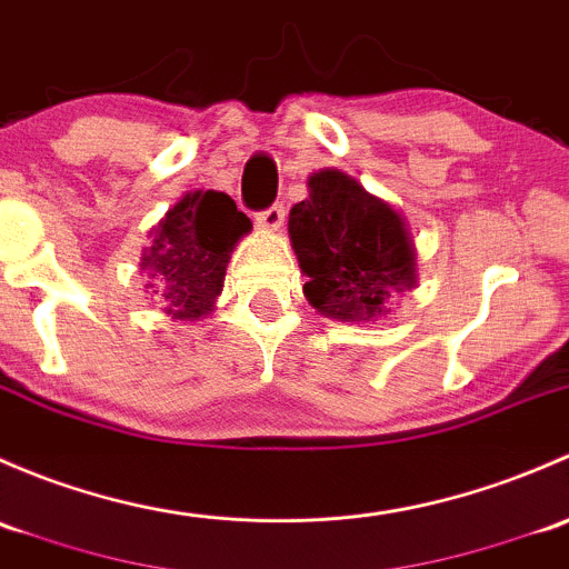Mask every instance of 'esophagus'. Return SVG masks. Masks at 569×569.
I'll use <instances>...</instances> for the list:
<instances>
[{
  "instance_id": "34e87169",
  "label": "esophagus",
  "mask_w": 569,
  "mask_h": 569,
  "mask_svg": "<svg viewBox=\"0 0 569 569\" xmlns=\"http://www.w3.org/2000/svg\"><path fill=\"white\" fill-rule=\"evenodd\" d=\"M254 224L260 227V230L277 232L279 227L284 224V208H282V204H271L268 210H260V213L254 216Z\"/></svg>"
}]
</instances>
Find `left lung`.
I'll return each instance as SVG.
<instances>
[{
  "mask_svg": "<svg viewBox=\"0 0 569 569\" xmlns=\"http://www.w3.org/2000/svg\"><path fill=\"white\" fill-rule=\"evenodd\" d=\"M309 197L292 204L287 232L303 277V296L323 318L375 323L389 303L419 282L408 221L342 169L307 180Z\"/></svg>",
  "mask_w": 569,
  "mask_h": 569,
  "instance_id": "left-lung-1",
  "label": "left lung"
}]
</instances>
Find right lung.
Returning a JSON list of instances; mask_svg holds the SVG:
<instances>
[{"instance_id": "1", "label": "right lung", "mask_w": 569, "mask_h": 569, "mask_svg": "<svg viewBox=\"0 0 569 569\" xmlns=\"http://www.w3.org/2000/svg\"><path fill=\"white\" fill-rule=\"evenodd\" d=\"M251 232L249 216L224 191H186L148 232L139 268L172 320L208 318L224 287L227 262Z\"/></svg>"}]
</instances>
